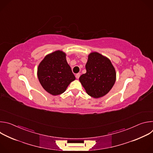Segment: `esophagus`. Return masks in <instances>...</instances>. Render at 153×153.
<instances>
[{"mask_svg": "<svg viewBox=\"0 0 153 153\" xmlns=\"http://www.w3.org/2000/svg\"><path fill=\"white\" fill-rule=\"evenodd\" d=\"M80 73H77V74H76V77L77 79H79V77H80Z\"/></svg>", "mask_w": 153, "mask_h": 153, "instance_id": "1", "label": "esophagus"}]
</instances>
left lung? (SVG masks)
<instances>
[{
  "instance_id": "8db88e82",
  "label": "left lung",
  "mask_w": 153,
  "mask_h": 153,
  "mask_svg": "<svg viewBox=\"0 0 153 153\" xmlns=\"http://www.w3.org/2000/svg\"><path fill=\"white\" fill-rule=\"evenodd\" d=\"M86 73L79 81L86 93L93 98H100L109 93L116 80V73L111 60L97 52L88 55L85 65Z\"/></svg>"
}]
</instances>
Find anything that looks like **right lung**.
Instances as JSON below:
<instances>
[{"label":"right lung","mask_w":153,"mask_h":153,"mask_svg":"<svg viewBox=\"0 0 153 153\" xmlns=\"http://www.w3.org/2000/svg\"><path fill=\"white\" fill-rule=\"evenodd\" d=\"M66 56L62 51H54L47 54L38 66L37 77L40 83L53 96L64 93L70 83L76 79Z\"/></svg>","instance_id":"1"}]
</instances>
